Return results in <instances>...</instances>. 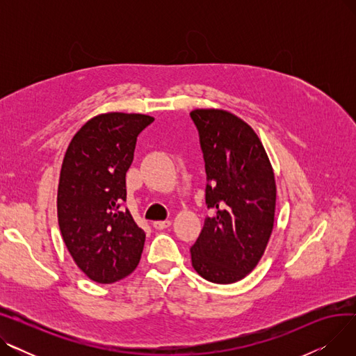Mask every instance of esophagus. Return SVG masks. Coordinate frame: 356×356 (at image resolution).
<instances>
[{"label":"esophagus","mask_w":356,"mask_h":356,"mask_svg":"<svg viewBox=\"0 0 356 356\" xmlns=\"http://www.w3.org/2000/svg\"><path fill=\"white\" fill-rule=\"evenodd\" d=\"M170 225H172L170 220H156V222L153 223V227H154L156 229H159V231L165 229V228H168Z\"/></svg>","instance_id":"esophagus-1"}]
</instances>
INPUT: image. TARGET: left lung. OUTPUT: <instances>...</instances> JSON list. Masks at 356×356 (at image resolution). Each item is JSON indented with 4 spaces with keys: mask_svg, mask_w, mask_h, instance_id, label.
I'll use <instances>...</instances> for the list:
<instances>
[{
    "mask_svg": "<svg viewBox=\"0 0 356 356\" xmlns=\"http://www.w3.org/2000/svg\"><path fill=\"white\" fill-rule=\"evenodd\" d=\"M207 170L204 200L216 215L204 218L191 248L192 266L216 284H231L250 274L263 257L275 212V180L254 129L222 109H195Z\"/></svg>",
    "mask_w": 356,
    "mask_h": 356,
    "instance_id": "1",
    "label": "left lung"
}]
</instances>
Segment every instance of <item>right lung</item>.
I'll return each instance as SVG.
<instances>
[{
  "label": "right lung",
  "instance_id": "obj_1",
  "mask_svg": "<svg viewBox=\"0 0 356 356\" xmlns=\"http://www.w3.org/2000/svg\"><path fill=\"white\" fill-rule=\"evenodd\" d=\"M154 121L143 114L108 112L89 120L63 159L58 218L67 251L93 282L111 284L133 273L145 234L125 209V175L137 137Z\"/></svg>",
  "mask_w": 356,
  "mask_h": 356
}]
</instances>
